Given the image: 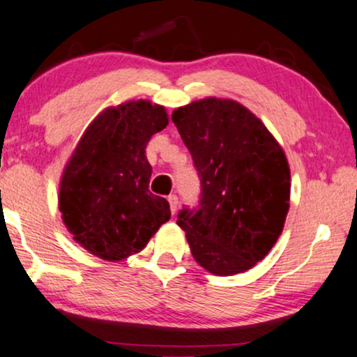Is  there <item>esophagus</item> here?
Instances as JSON below:
<instances>
[{"label": "esophagus", "instance_id": "obj_1", "mask_svg": "<svg viewBox=\"0 0 357 357\" xmlns=\"http://www.w3.org/2000/svg\"><path fill=\"white\" fill-rule=\"evenodd\" d=\"M169 204H170V213H172V214L177 213V208H178V198L175 197V195H170V197H169Z\"/></svg>", "mask_w": 357, "mask_h": 357}]
</instances>
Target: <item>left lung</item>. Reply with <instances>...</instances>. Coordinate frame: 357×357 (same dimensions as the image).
<instances>
[{"instance_id": "obj_1", "label": "left lung", "mask_w": 357, "mask_h": 357, "mask_svg": "<svg viewBox=\"0 0 357 357\" xmlns=\"http://www.w3.org/2000/svg\"><path fill=\"white\" fill-rule=\"evenodd\" d=\"M172 121L202 180L199 208L177 219L193 258L216 276L250 270L275 245L289 211L284 151L232 99L195 100L175 109Z\"/></svg>"}]
</instances>
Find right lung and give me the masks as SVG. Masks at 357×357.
Returning <instances> with one entry per match:
<instances>
[{
	"mask_svg": "<svg viewBox=\"0 0 357 357\" xmlns=\"http://www.w3.org/2000/svg\"><path fill=\"white\" fill-rule=\"evenodd\" d=\"M169 125L165 107L128 100L102 110L63 169L61 219L82 248L105 261L139 253L170 219L169 202L149 192L151 136Z\"/></svg>",
	"mask_w": 357,
	"mask_h": 357,
	"instance_id": "1",
	"label": "right lung"
}]
</instances>
